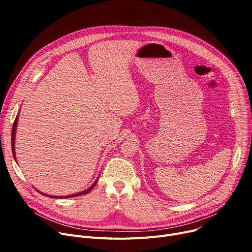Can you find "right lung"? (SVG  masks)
<instances>
[{
  "label": "right lung",
  "mask_w": 252,
  "mask_h": 252,
  "mask_svg": "<svg viewBox=\"0 0 252 252\" xmlns=\"http://www.w3.org/2000/svg\"><path fill=\"white\" fill-rule=\"evenodd\" d=\"M17 122H18V116H16V118H15V121H14V124H13V126H12V133H11V145H12V153H13V156H14V159L16 160V157H15V147H14V141H15V131H16V126H17ZM98 181V180H97ZM97 181L92 185V186L89 188V189H87L86 191H83V192H79V193H76V194H73V195H69V196H63V197H61V196H49V195H47V194H44V193H42L43 195H45V196H49V197H53V198H70V197H75V196H79V195H84V194H88L93 188L95 187V185L97 184Z\"/></svg>",
  "instance_id": "obj_1"
}]
</instances>
